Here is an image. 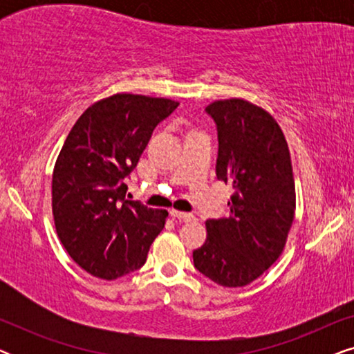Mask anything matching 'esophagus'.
<instances>
[{"instance_id":"esophagus-1","label":"esophagus","mask_w":354,"mask_h":354,"mask_svg":"<svg viewBox=\"0 0 354 354\" xmlns=\"http://www.w3.org/2000/svg\"><path fill=\"white\" fill-rule=\"evenodd\" d=\"M171 216L176 221H178V222H190V221H193V214H190V212H185V211L171 209Z\"/></svg>"}]
</instances>
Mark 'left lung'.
I'll return each instance as SVG.
<instances>
[{
  "mask_svg": "<svg viewBox=\"0 0 354 354\" xmlns=\"http://www.w3.org/2000/svg\"><path fill=\"white\" fill-rule=\"evenodd\" d=\"M216 120V176L232 183L227 219L206 221L195 268L222 287H245L280 258L292 229L297 195L285 135L264 108L243 98L206 106Z\"/></svg>",
  "mask_w": 354,
  "mask_h": 354,
  "instance_id": "obj_1",
  "label": "left lung"
}]
</instances>
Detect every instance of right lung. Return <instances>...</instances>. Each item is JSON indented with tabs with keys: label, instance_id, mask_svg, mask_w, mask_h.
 Segmentation results:
<instances>
[{
	"label": "right lung",
	"instance_id": "1",
	"mask_svg": "<svg viewBox=\"0 0 354 354\" xmlns=\"http://www.w3.org/2000/svg\"><path fill=\"white\" fill-rule=\"evenodd\" d=\"M177 106L169 98L111 95L84 111L57 154L51 185L56 234L95 277L114 280L142 268L166 224V209L125 198L124 177Z\"/></svg>",
	"mask_w": 354,
	"mask_h": 354
}]
</instances>
